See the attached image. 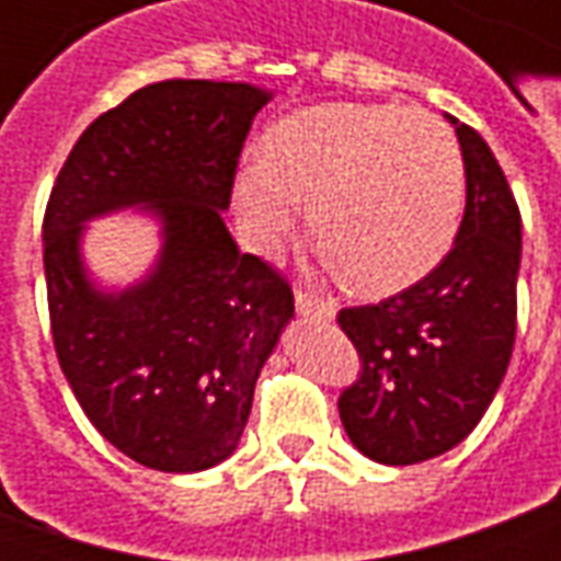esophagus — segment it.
<instances>
[{
  "instance_id": "obj_1",
  "label": "esophagus",
  "mask_w": 561,
  "mask_h": 561,
  "mask_svg": "<svg viewBox=\"0 0 561 561\" xmlns=\"http://www.w3.org/2000/svg\"><path fill=\"white\" fill-rule=\"evenodd\" d=\"M294 306H297V316L312 318V321H333L336 318V309L318 297H309V294L297 291L294 294Z\"/></svg>"
}]
</instances>
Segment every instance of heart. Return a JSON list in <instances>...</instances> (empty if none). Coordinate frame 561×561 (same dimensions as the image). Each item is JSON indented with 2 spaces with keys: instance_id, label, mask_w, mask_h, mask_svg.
I'll return each instance as SVG.
<instances>
[{
  "instance_id": "b5f03b06",
  "label": "heart",
  "mask_w": 561,
  "mask_h": 561,
  "mask_svg": "<svg viewBox=\"0 0 561 561\" xmlns=\"http://www.w3.org/2000/svg\"><path fill=\"white\" fill-rule=\"evenodd\" d=\"M233 216L257 252H279L309 207L312 233L360 294H397L433 273L457 237L466 164L430 111L333 102L285 116L243 161Z\"/></svg>"
}]
</instances>
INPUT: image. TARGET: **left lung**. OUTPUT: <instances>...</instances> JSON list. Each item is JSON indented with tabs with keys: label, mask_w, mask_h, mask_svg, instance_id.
Here are the masks:
<instances>
[{
	"label": "left lung",
	"mask_w": 561,
	"mask_h": 561,
	"mask_svg": "<svg viewBox=\"0 0 561 561\" xmlns=\"http://www.w3.org/2000/svg\"><path fill=\"white\" fill-rule=\"evenodd\" d=\"M457 128L466 213L454 249L417 285L376 306L342 309L340 328L364 360L340 397L352 445L385 466L457 447L493 402L517 333L519 209L486 140Z\"/></svg>",
	"instance_id": "obj_1"
}]
</instances>
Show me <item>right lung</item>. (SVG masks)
<instances>
[{
    "mask_svg": "<svg viewBox=\"0 0 561 561\" xmlns=\"http://www.w3.org/2000/svg\"><path fill=\"white\" fill-rule=\"evenodd\" d=\"M273 92L161 80L92 123L44 213L59 366L92 426L156 471H204L240 445L261 366L294 318L279 273L240 255L221 213L252 119ZM135 208L160 252L126 289L82 255L89 221Z\"/></svg>",
    "mask_w": 561,
    "mask_h": 561,
    "instance_id": "add662e5",
    "label": "right lung"
}]
</instances>
